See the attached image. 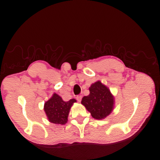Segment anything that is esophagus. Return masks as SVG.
Masks as SVG:
<instances>
[{
  "instance_id": "esophagus-1",
  "label": "esophagus",
  "mask_w": 160,
  "mask_h": 160,
  "mask_svg": "<svg viewBox=\"0 0 160 160\" xmlns=\"http://www.w3.org/2000/svg\"><path fill=\"white\" fill-rule=\"evenodd\" d=\"M81 99H82V96L81 95H78L77 97V100L79 102H80L81 101Z\"/></svg>"
}]
</instances>
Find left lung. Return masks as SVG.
Listing matches in <instances>:
<instances>
[{
  "mask_svg": "<svg viewBox=\"0 0 160 160\" xmlns=\"http://www.w3.org/2000/svg\"><path fill=\"white\" fill-rule=\"evenodd\" d=\"M90 94L84 96L81 104L95 119H103L111 113L114 98L109 89L98 81L89 88Z\"/></svg>",
  "mask_w": 160,
  "mask_h": 160,
  "instance_id": "8db88e82",
  "label": "left lung"
}]
</instances>
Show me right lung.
<instances>
[{"instance_id": "add662e5", "label": "right lung", "mask_w": 160, "mask_h": 160, "mask_svg": "<svg viewBox=\"0 0 160 160\" xmlns=\"http://www.w3.org/2000/svg\"><path fill=\"white\" fill-rule=\"evenodd\" d=\"M76 102L75 99L65 102L58 95L54 93L52 97L44 104V109L48 119L54 124H65L68 122L70 108Z\"/></svg>"}]
</instances>
